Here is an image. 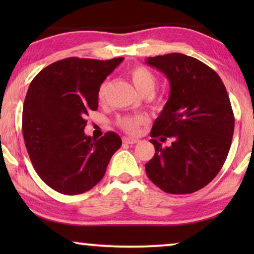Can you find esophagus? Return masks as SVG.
<instances>
[{
    "mask_svg": "<svg viewBox=\"0 0 254 254\" xmlns=\"http://www.w3.org/2000/svg\"><path fill=\"white\" fill-rule=\"evenodd\" d=\"M137 141H138L137 138H134V137H124L123 138V142L126 144H135Z\"/></svg>",
    "mask_w": 254,
    "mask_h": 254,
    "instance_id": "1",
    "label": "esophagus"
}]
</instances>
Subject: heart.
<instances>
[{"label":"heart","mask_w":254,"mask_h":254,"mask_svg":"<svg viewBox=\"0 0 254 254\" xmlns=\"http://www.w3.org/2000/svg\"><path fill=\"white\" fill-rule=\"evenodd\" d=\"M129 76L131 78V82L134 83L135 88L137 89V91L143 95L147 91H154L156 86V76L151 70H149L148 68L143 67V65H135L129 70ZM107 89H109V81H104L102 84L99 85L98 96L99 102H104L107 95ZM148 123V118L145 116H134V117H126L121 118L118 121L120 128H123L124 130L128 131V133H135L137 131L142 125Z\"/></svg>","instance_id":"1"}]
</instances>
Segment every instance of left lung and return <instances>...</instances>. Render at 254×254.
Here are the masks:
<instances>
[{
    "label": "left lung",
    "instance_id": "obj_1",
    "mask_svg": "<svg viewBox=\"0 0 254 254\" xmlns=\"http://www.w3.org/2000/svg\"><path fill=\"white\" fill-rule=\"evenodd\" d=\"M145 62L170 82L168 102L152 125L155 155L145 172L166 193L196 192L217 176L230 150L235 117L227 89L216 71L189 55H158ZM169 137L173 144L163 148L160 142Z\"/></svg>",
    "mask_w": 254,
    "mask_h": 254
}]
</instances>
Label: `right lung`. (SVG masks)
Instances as JSON below:
<instances>
[{"label": "right lung", "instance_id": "obj_1", "mask_svg": "<svg viewBox=\"0 0 254 254\" xmlns=\"http://www.w3.org/2000/svg\"><path fill=\"white\" fill-rule=\"evenodd\" d=\"M124 58H68L44 68L32 79L23 106V136L30 159L43 182L65 195L88 192L105 175L121 147L107 131L86 136L85 117L98 109V88Z\"/></svg>", "mask_w": 254, "mask_h": 254}]
</instances>
